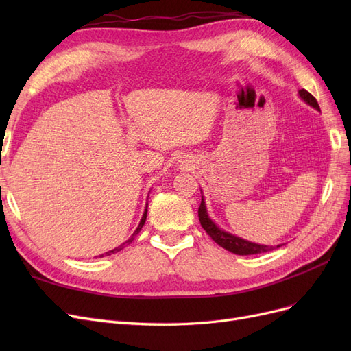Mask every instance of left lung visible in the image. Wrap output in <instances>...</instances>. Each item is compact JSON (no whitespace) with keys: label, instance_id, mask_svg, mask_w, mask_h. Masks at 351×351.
Listing matches in <instances>:
<instances>
[{"label":"left lung","instance_id":"left-lung-1","mask_svg":"<svg viewBox=\"0 0 351 351\" xmlns=\"http://www.w3.org/2000/svg\"><path fill=\"white\" fill-rule=\"evenodd\" d=\"M299 97L307 105H311V107H313L315 110L321 111L319 105H317V101L307 90H304V89L299 90ZM200 192H202V190H200ZM197 215H199V221H200L202 228H204L208 232L209 237L214 240L217 244H219L221 247H224L226 250H228L231 253L246 256V254H258V253H265V252H269V250L275 249V246H267V244H258V243H253V241H249V240H244V239H241L236 234H231V232L219 228L215 224V222L210 219V217L208 214L204 195H202V202H200V206H199V210H197ZM277 247H280V246H277Z\"/></svg>","mask_w":351,"mask_h":351}]
</instances>
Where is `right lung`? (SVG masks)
<instances>
[{
	"label": "right lung",
	"mask_w": 351,
	"mask_h": 351,
	"mask_svg": "<svg viewBox=\"0 0 351 351\" xmlns=\"http://www.w3.org/2000/svg\"><path fill=\"white\" fill-rule=\"evenodd\" d=\"M146 215H147V204H146V209H145V212H143V215H142V219H141V222H139V226H137V228L134 230V232L133 234L130 236V239L129 240H125L123 244H120L119 247H115V249H112V250H110V252H107V253H104V254H99V258H104V256H110L111 253H117V252H120V250H123L125 246H129V244L134 240V237L139 234L141 232V230H142V227L145 226V221H146Z\"/></svg>",
	"instance_id": "right-lung-1"
}]
</instances>
